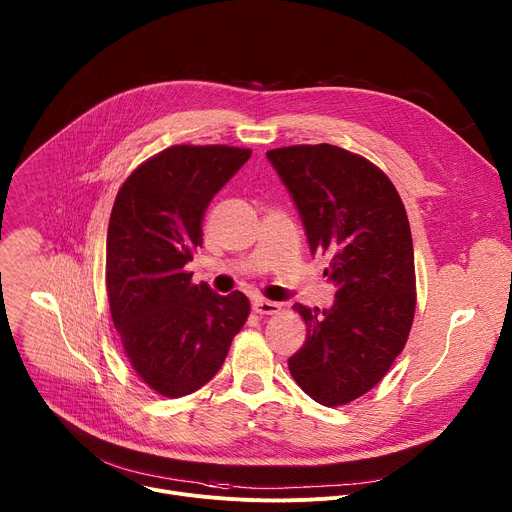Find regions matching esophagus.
I'll use <instances>...</instances> for the list:
<instances>
[{
  "instance_id": "esophagus-1",
  "label": "esophagus",
  "mask_w": 512,
  "mask_h": 512,
  "mask_svg": "<svg viewBox=\"0 0 512 512\" xmlns=\"http://www.w3.org/2000/svg\"><path fill=\"white\" fill-rule=\"evenodd\" d=\"M251 308L259 316H273V314H277L281 310V306L277 302H269V300H261V298L255 300Z\"/></svg>"
}]
</instances>
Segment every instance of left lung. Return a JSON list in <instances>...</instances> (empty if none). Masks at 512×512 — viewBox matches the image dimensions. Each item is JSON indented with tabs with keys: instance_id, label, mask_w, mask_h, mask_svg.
Listing matches in <instances>:
<instances>
[{
	"instance_id": "left-lung-1",
	"label": "left lung",
	"mask_w": 512,
	"mask_h": 512,
	"mask_svg": "<svg viewBox=\"0 0 512 512\" xmlns=\"http://www.w3.org/2000/svg\"><path fill=\"white\" fill-rule=\"evenodd\" d=\"M267 160L296 202L312 255L336 285L328 310L296 304L308 336L289 356L316 403L346 405L371 391L401 354L415 316L407 212L393 182L367 158L330 143L289 145Z\"/></svg>"
}]
</instances>
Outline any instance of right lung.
<instances>
[{
    "label": "right lung",
    "instance_id": "1",
    "mask_svg": "<svg viewBox=\"0 0 512 512\" xmlns=\"http://www.w3.org/2000/svg\"><path fill=\"white\" fill-rule=\"evenodd\" d=\"M251 158L231 145H172L131 172L107 231V298L137 377L176 399L223 367L251 312L241 291L218 296L184 265L202 247L212 196Z\"/></svg>",
    "mask_w": 512,
    "mask_h": 512
}]
</instances>
